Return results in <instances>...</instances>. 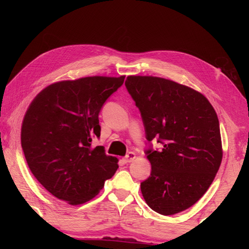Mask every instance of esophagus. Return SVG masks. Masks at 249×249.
Listing matches in <instances>:
<instances>
[{"label": "esophagus", "mask_w": 249, "mask_h": 249, "mask_svg": "<svg viewBox=\"0 0 249 249\" xmlns=\"http://www.w3.org/2000/svg\"><path fill=\"white\" fill-rule=\"evenodd\" d=\"M135 158H136L135 153H134V152H128L127 154H126V156L123 158V161H124L125 163H129V162L133 161V160H135Z\"/></svg>", "instance_id": "34e87169"}]
</instances>
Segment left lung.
I'll use <instances>...</instances> for the list:
<instances>
[{"instance_id":"left-lung-1","label":"left lung","mask_w":249,"mask_h":249,"mask_svg":"<svg viewBox=\"0 0 249 249\" xmlns=\"http://www.w3.org/2000/svg\"><path fill=\"white\" fill-rule=\"evenodd\" d=\"M125 87L139 109L152 170L141 183L150 208L173 215L202 197L217 173L223 151L217 114L202 94L158 77L129 76Z\"/></svg>"}]
</instances>
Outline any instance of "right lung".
Returning a JSON list of instances; mask_svg holds the SVG:
<instances>
[{
    "label": "right lung",
    "mask_w": 249,
    "mask_h": 249,
    "mask_svg": "<svg viewBox=\"0 0 249 249\" xmlns=\"http://www.w3.org/2000/svg\"><path fill=\"white\" fill-rule=\"evenodd\" d=\"M124 76L87 77L43 89L24 115L21 146L33 176L70 204L91 200L118 170V160L93 146L100 137L98 115Z\"/></svg>",
    "instance_id": "obj_1"
}]
</instances>
